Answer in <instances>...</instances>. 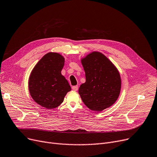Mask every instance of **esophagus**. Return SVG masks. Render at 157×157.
Segmentation results:
<instances>
[{
	"label": "esophagus",
	"instance_id": "esophagus-1",
	"mask_svg": "<svg viewBox=\"0 0 157 157\" xmlns=\"http://www.w3.org/2000/svg\"><path fill=\"white\" fill-rule=\"evenodd\" d=\"M72 90H73L74 91H77V90H78V86H73L72 87Z\"/></svg>",
	"mask_w": 157,
	"mask_h": 157
}]
</instances>
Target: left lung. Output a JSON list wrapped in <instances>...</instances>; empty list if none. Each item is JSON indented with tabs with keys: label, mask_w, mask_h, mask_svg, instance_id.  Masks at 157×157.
<instances>
[{
	"label": "left lung",
	"mask_w": 157,
	"mask_h": 157,
	"mask_svg": "<svg viewBox=\"0 0 157 157\" xmlns=\"http://www.w3.org/2000/svg\"><path fill=\"white\" fill-rule=\"evenodd\" d=\"M86 81L78 93L90 110L100 112L113 105L120 94L121 79L114 63L99 52H92L81 59Z\"/></svg>",
	"instance_id": "1"
}]
</instances>
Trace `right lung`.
<instances>
[{"mask_svg":"<svg viewBox=\"0 0 157 157\" xmlns=\"http://www.w3.org/2000/svg\"><path fill=\"white\" fill-rule=\"evenodd\" d=\"M65 63L60 53L49 52L37 63L29 78L31 97L37 104L48 109H54L63 101L71 90L67 80L62 75Z\"/></svg>","mask_w":157,"mask_h":157,"instance_id":"add662e5","label":"right lung"}]
</instances>
